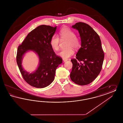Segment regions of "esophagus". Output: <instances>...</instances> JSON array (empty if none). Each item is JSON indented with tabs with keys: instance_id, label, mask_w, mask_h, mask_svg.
Here are the masks:
<instances>
[{
	"instance_id": "obj_1",
	"label": "esophagus",
	"mask_w": 123,
	"mask_h": 123,
	"mask_svg": "<svg viewBox=\"0 0 123 123\" xmlns=\"http://www.w3.org/2000/svg\"><path fill=\"white\" fill-rule=\"evenodd\" d=\"M67 60H67V59H63V62H66Z\"/></svg>"
}]
</instances>
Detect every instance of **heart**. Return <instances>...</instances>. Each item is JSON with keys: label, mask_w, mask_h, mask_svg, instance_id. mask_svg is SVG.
Here are the masks:
<instances>
[{"label": "heart", "mask_w": 123, "mask_h": 123, "mask_svg": "<svg viewBox=\"0 0 123 123\" xmlns=\"http://www.w3.org/2000/svg\"><path fill=\"white\" fill-rule=\"evenodd\" d=\"M59 35L62 39L68 40L67 43L66 48L62 49L58 53V55L63 59H68L74 53V50L78 49L80 47V42L76 37L75 33L68 28H63L59 31ZM60 40L58 36L53 35L50 40V45L55 51L59 49Z\"/></svg>", "instance_id": "obj_1"}]
</instances>
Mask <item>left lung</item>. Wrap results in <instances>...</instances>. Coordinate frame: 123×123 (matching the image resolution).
<instances>
[{"label":"left lung","instance_id":"left-lung-1","mask_svg":"<svg viewBox=\"0 0 123 123\" xmlns=\"http://www.w3.org/2000/svg\"><path fill=\"white\" fill-rule=\"evenodd\" d=\"M78 30L81 45L76 54V59L71 60L73 66L71 80L77 84L86 85L97 77L101 70L104 54L99 36L87 24L79 22L72 26ZM82 61L80 63L77 61Z\"/></svg>","mask_w":123,"mask_h":123}]
</instances>
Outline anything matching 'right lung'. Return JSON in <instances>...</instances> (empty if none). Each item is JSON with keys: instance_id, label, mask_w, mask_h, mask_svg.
<instances>
[{"instance_id": "1", "label": "right lung", "mask_w": 123, "mask_h": 123, "mask_svg": "<svg viewBox=\"0 0 123 123\" xmlns=\"http://www.w3.org/2000/svg\"><path fill=\"white\" fill-rule=\"evenodd\" d=\"M56 29L57 26L40 25L31 31L18 47V66L24 80L32 87L44 88L49 85L54 79L57 68L62 63L50 43ZM30 51L35 52L39 58L38 66L32 73L25 70L22 65L24 56Z\"/></svg>"}]
</instances>
